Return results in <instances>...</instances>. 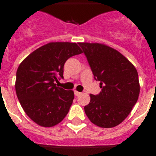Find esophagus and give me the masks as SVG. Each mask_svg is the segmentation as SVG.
Wrapping results in <instances>:
<instances>
[{
  "instance_id": "esophagus-1",
  "label": "esophagus",
  "mask_w": 156,
  "mask_h": 156,
  "mask_svg": "<svg viewBox=\"0 0 156 156\" xmlns=\"http://www.w3.org/2000/svg\"><path fill=\"white\" fill-rule=\"evenodd\" d=\"M74 95L76 96V97H78V96H80V95H82V93H80V92H78V91H74Z\"/></svg>"
}]
</instances>
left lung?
Listing matches in <instances>:
<instances>
[{
    "mask_svg": "<svg viewBox=\"0 0 156 156\" xmlns=\"http://www.w3.org/2000/svg\"><path fill=\"white\" fill-rule=\"evenodd\" d=\"M101 92L90 94L85 112L93 124L112 128L125 120L140 93L137 70L115 48L100 43L80 42Z\"/></svg>",
    "mask_w": 156,
    "mask_h": 156,
    "instance_id": "left-lung-1",
    "label": "left lung"
}]
</instances>
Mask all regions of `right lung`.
I'll return each instance as SVG.
<instances>
[{"label":"right lung","instance_id":"1","mask_svg":"<svg viewBox=\"0 0 156 156\" xmlns=\"http://www.w3.org/2000/svg\"><path fill=\"white\" fill-rule=\"evenodd\" d=\"M82 53L76 43L50 42L22 61L16 71V92L28 117L43 127L57 125L66 117L74 93L55 86L63 78V66L73 55Z\"/></svg>","mask_w":156,"mask_h":156}]
</instances>
